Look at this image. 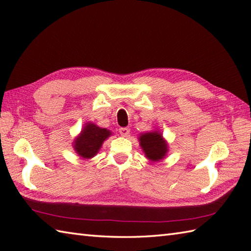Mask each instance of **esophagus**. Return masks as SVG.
<instances>
[{"mask_svg":"<svg viewBox=\"0 0 251 251\" xmlns=\"http://www.w3.org/2000/svg\"><path fill=\"white\" fill-rule=\"evenodd\" d=\"M129 128L128 127H121V128L119 129V131H120V134L122 135V136H124V137H127L129 135Z\"/></svg>","mask_w":251,"mask_h":251,"instance_id":"1","label":"esophagus"}]
</instances>
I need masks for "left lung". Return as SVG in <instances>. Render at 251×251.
<instances>
[{
  "mask_svg": "<svg viewBox=\"0 0 251 251\" xmlns=\"http://www.w3.org/2000/svg\"><path fill=\"white\" fill-rule=\"evenodd\" d=\"M139 141L146 156L150 161L156 162L166 155L167 145L159 132H147L140 136Z\"/></svg>",
  "mask_w": 251,
  "mask_h": 251,
  "instance_id": "obj_1",
  "label": "left lung"
}]
</instances>
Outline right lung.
<instances>
[{
  "mask_svg": "<svg viewBox=\"0 0 251 251\" xmlns=\"http://www.w3.org/2000/svg\"><path fill=\"white\" fill-rule=\"evenodd\" d=\"M111 135V131L100 128L93 123L86 124L82 134L74 142V150L83 158H92L98 153L102 142Z\"/></svg>",
  "mask_w": 251,
  "mask_h": 251,
  "instance_id": "obj_1",
  "label": "right lung"
}]
</instances>
